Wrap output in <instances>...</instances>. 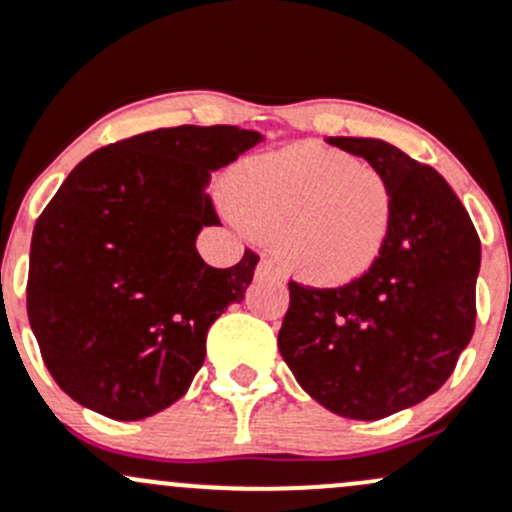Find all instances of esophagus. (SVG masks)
<instances>
[{
  "label": "esophagus",
  "instance_id": "1",
  "mask_svg": "<svg viewBox=\"0 0 512 512\" xmlns=\"http://www.w3.org/2000/svg\"><path fill=\"white\" fill-rule=\"evenodd\" d=\"M257 277L260 279H279L282 277V267H279L277 257H262L257 265Z\"/></svg>",
  "mask_w": 512,
  "mask_h": 512
}]
</instances>
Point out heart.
<instances>
[{"label":"heart","mask_w":512,"mask_h":512,"mask_svg":"<svg viewBox=\"0 0 512 512\" xmlns=\"http://www.w3.org/2000/svg\"><path fill=\"white\" fill-rule=\"evenodd\" d=\"M228 191L242 223L279 240L287 270L314 284L368 272L395 220L383 171L314 142L245 161L230 174Z\"/></svg>","instance_id":"heart-1"}]
</instances>
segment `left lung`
Masks as SVG:
<instances>
[{
	"instance_id": "1",
	"label": "left lung",
	"mask_w": 512,
	"mask_h": 512,
	"mask_svg": "<svg viewBox=\"0 0 512 512\" xmlns=\"http://www.w3.org/2000/svg\"><path fill=\"white\" fill-rule=\"evenodd\" d=\"M326 142L383 171L395 220L360 277L341 287L289 282L277 346L319 405L370 422L427 400L454 373L476 328L481 240L432 166L383 139Z\"/></svg>"
}]
</instances>
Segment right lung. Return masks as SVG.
<instances>
[{
    "instance_id": "obj_1",
    "label": "right lung",
    "mask_w": 512,
    "mask_h": 512,
    "mask_svg": "<svg viewBox=\"0 0 512 512\" xmlns=\"http://www.w3.org/2000/svg\"><path fill=\"white\" fill-rule=\"evenodd\" d=\"M250 129L181 125L85 157L34 225L26 311L58 387L120 422L174 405L206 358L208 328L245 299L260 255L228 270L196 250L220 225L211 171L260 144Z\"/></svg>"
}]
</instances>
